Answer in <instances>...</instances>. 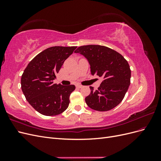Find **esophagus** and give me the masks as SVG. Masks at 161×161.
<instances>
[{"instance_id":"1","label":"esophagus","mask_w":161,"mask_h":161,"mask_svg":"<svg viewBox=\"0 0 161 161\" xmlns=\"http://www.w3.org/2000/svg\"><path fill=\"white\" fill-rule=\"evenodd\" d=\"M76 88H78V89H80L82 87V86L81 85H76Z\"/></svg>"}]
</instances>
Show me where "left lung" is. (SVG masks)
Segmentation results:
<instances>
[{"mask_svg": "<svg viewBox=\"0 0 161 161\" xmlns=\"http://www.w3.org/2000/svg\"><path fill=\"white\" fill-rule=\"evenodd\" d=\"M88 60L92 75L103 79L97 90L90 86L91 93L85 98L90 108L99 111L118 105L130 84L131 70L128 62L119 53L99 45L80 46L75 50Z\"/></svg>", "mask_w": 161, "mask_h": 161, "instance_id": "1", "label": "left lung"}]
</instances>
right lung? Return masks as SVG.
Masks as SVG:
<instances>
[{"mask_svg":"<svg viewBox=\"0 0 161 161\" xmlns=\"http://www.w3.org/2000/svg\"><path fill=\"white\" fill-rule=\"evenodd\" d=\"M77 47L53 46L40 52L29 63L21 76V89L27 101L39 113L56 115L64 112L75 86L54 84L56 75Z\"/></svg>","mask_w":161,"mask_h":161,"instance_id":"obj_1","label":"right lung"}]
</instances>
